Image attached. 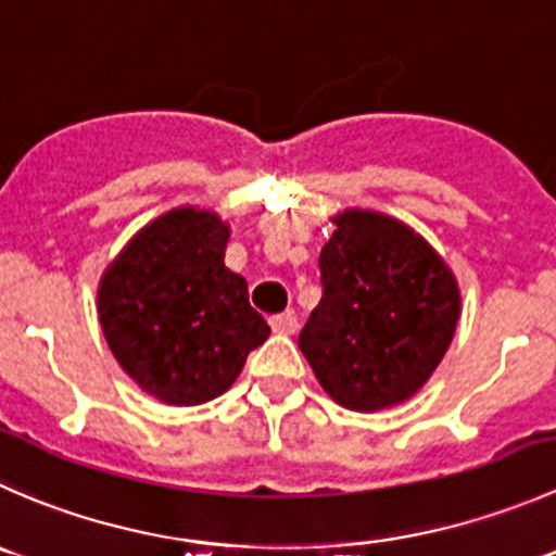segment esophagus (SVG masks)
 I'll return each mask as SVG.
<instances>
[{"label": "esophagus", "instance_id": "34e87169", "mask_svg": "<svg viewBox=\"0 0 556 556\" xmlns=\"http://www.w3.org/2000/svg\"><path fill=\"white\" fill-rule=\"evenodd\" d=\"M270 327H273V332H278V334H294L296 329H300V324H296L294 313L289 311V313H278V316H273Z\"/></svg>", "mask_w": 556, "mask_h": 556}]
</instances>
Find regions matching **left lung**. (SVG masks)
Masks as SVG:
<instances>
[{"label":"left lung","mask_w":556,"mask_h":556,"mask_svg":"<svg viewBox=\"0 0 556 556\" xmlns=\"http://www.w3.org/2000/svg\"><path fill=\"white\" fill-rule=\"evenodd\" d=\"M332 224L318 256L324 296L300 351L334 403L372 414L430 381L457 332L463 294L446 260L400 218L345 207Z\"/></svg>","instance_id":"8db88e82"}]
</instances>
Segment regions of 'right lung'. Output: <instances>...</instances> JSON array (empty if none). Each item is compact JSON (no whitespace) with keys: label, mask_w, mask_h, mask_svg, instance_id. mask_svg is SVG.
<instances>
[{"label":"right lung","mask_w":556,"mask_h":556,"mask_svg":"<svg viewBox=\"0 0 556 556\" xmlns=\"http://www.w3.org/2000/svg\"><path fill=\"white\" fill-rule=\"evenodd\" d=\"M229 235L207 207H173L131 235L99 278L108 349L142 392L167 405L216 400L270 338L245 278L224 265Z\"/></svg>","instance_id":"right-lung-1"}]
</instances>
